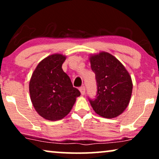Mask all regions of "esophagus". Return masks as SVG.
<instances>
[{
  "label": "esophagus",
  "instance_id": "esophagus-1",
  "mask_svg": "<svg viewBox=\"0 0 159 159\" xmlns=\"http://www.w3.org/2000/svg\"><path fill=\"white\" fill-rule=\"evenodd\" d=\"M80 93H81V94L82 95H84V94H85V87L82 86L81 88H80Z\"/></svg>",
  "mask_w": 159,
  "mask_h": 159
}]
</instances>
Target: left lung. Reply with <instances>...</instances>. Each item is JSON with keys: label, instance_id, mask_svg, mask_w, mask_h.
Masks as SVG:
<instances>
[{"label": "left lung", "instance_id": "left-lung-1", "mask_svg": "<svg viewBox=\"0 0 159 159\" xmlns=\"http://www.w3.org/2000/svg\"><path fill=\"white\" fill-rule=\"evenodd\" d=\"M89 60L98 85L96 98L90 100L91 106L102 117H117L129 103L133 86L131 76L125 66L108 52L90 54Z\"/></svg>", "mask_w": 159, "mask_h": 159}]
</instances>
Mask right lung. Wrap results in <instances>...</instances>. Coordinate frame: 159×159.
I'll return each mask as SVG.
<instances>
[{
  "label": "right lung",
  "mask_w": 159,
  "mask_h": 159,
  "mask_svg": "<svg viewBox=\"0 0 159 159\" xmlns=\"http://www.w3.org/2000/svg\"><path fill=\"white\" fill-rule=\"evenodd\" d=\"M66 58V56L60 53L47 56L38 64L30 78L32 103L38 114L47 120L64 118L80 95L61 68Z\"/></svg>",
  "instance_id": "right-lung-1"
}]
</instances>
